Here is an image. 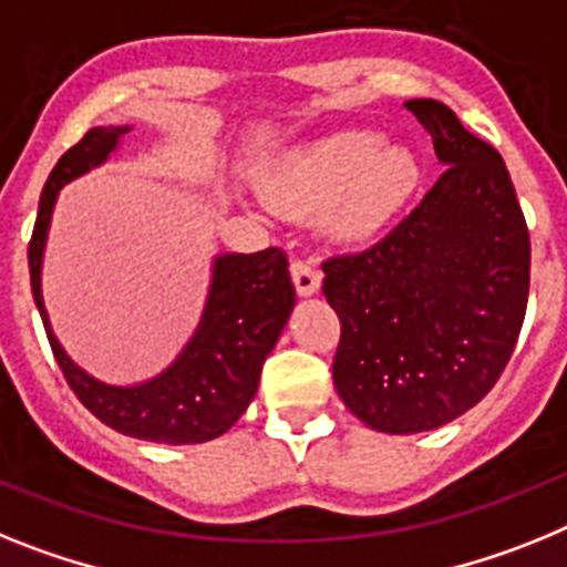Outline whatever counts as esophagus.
Returning <instances> with one entry per match:
<instances>
[{"label":"esophagus","instance_id":"esophagus-1","mask_svg":"<svg viewBox=\"0 0 567 567\" xmlns=\"http://www.w3.org/2000/svg\"><path fill=\"white\" fill-rule=\"evenodd\" d=\"M290 277H293L299 297H313L319 290V285H322V274H319L311 262H305V259H293V262H290Z\"/></svg>","mask_w":567,"mask_h":567}]
</instances>
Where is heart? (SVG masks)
<instances>
[{
    "mask_svg": "<svg viewBox=\"0 0 567 567\" xmlns=\"http://www.w3.org/2000/svg\"><path fill=\"white\" fill-rule=\"evenodd\" d=\"M416 182L420 165L408 147L342 131L290 151L270 171L268 194L293 214L322 208V228L342 243H368L400 216Z\"/></svg>",
    "mask_w": 567,
    "mask_h": 567,
    "instance_id": "heart-1",
    "label": "heart"
}]
</instances>
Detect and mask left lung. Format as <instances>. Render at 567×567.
<instances>
[{"label":"left lung","instance_id":"obj_1","mask_svg":"<svg viewBox=\"0 0 567 567\" xmlns=\"http://www.w3.org/2000/svg\"><path fill=\"white\" fill-rule=\"evenodd\" d=\"M408 111L445 174L385 239L324 259L342 337L333 385L382 433L433 431L496 385L528 308L530 236L496 147L436 100Z\"/></svg>","mask_w":567,"mask_h":567}]
</instances>
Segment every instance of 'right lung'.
I'll list each match as a JSON object with an SVG mask.
<instances>
[{"instance_id":"right-lung-1","label":"right lung","mask_w":567,"mask_h":567,"mask_svg":"<svg viewBox=\"0 0 567 567\" xmlns=\"http://www.w3.org/2000/svg\"><path fill=\"white\" fill-rule=\"evenodd\" d=\"M131 125L91 127L48 176L28 245L31 290L48 342L79 402L113 431L162 445H196L223 436L248 411L265 359L288 322L297 290L279 248L214 259L208 299L190 342L159 377L140 385H107L73 362L59 344L42 299V259L59 190L120 147Z\"/></svg>"}]
</instances>
